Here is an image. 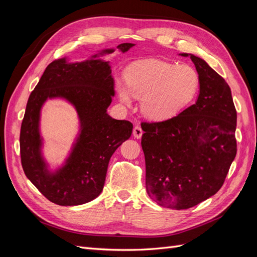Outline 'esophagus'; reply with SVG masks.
I'll return each instance as SVG.
<instances>
[{
  "mask_svg": "<svg viewBox=\"0 0 257 257\" xmlns=\"http://www.w3.org/2000/svg\"><path fill=\"white\" fill-rule=\"evenodd\" d=\"M143 134H144V131L142 130L141 126H135V127H134V130H133V135H134L135 138H137V139L142 138Z\"/></svg>",
  "mask_w": 257,
  "mask_h": 257,
  "instance_id": "34e87169",
  "label": "esophagus"
}]
</instances>
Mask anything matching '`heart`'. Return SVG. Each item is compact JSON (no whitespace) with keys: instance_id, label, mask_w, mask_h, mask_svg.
<instances>
[{"instance_id":"heart-1","label":"heart","mask_w":257,"mask_h":257,"mask_svg":"<svg viewBox=\"0 0 257 257\" xmlns=\"http://www.w3.org/2000/svg\"><path fill=\"white\" fill-rule=\"evenodd\" d=\"M125 82L118 84L121 102L131 105L132 95L142 97V112L151 120L169 119L180 113L197 96L199 74L188 64L145 60L132 64Z\"/></svg>"}]
</instances>
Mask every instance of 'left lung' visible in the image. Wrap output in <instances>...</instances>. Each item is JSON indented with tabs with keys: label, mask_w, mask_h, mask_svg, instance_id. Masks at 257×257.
I'll use <instances>...</instances> for the list:
<instances>
[{
	"label": "left lung",
	"mask_w": 257,
	"mask_h": 257,
	"mask_svg": "<svg viewBox=\"0 0 257 257\" xmlns=\"http://www.w3.org/2000/svg\"><path fill=\"white\" fill-rule=\"evenodd\" d=\"M181 56H190L199 74L196 103L168 120L142 125L148 195L177 210L214 195L237 153V111L229 85L203 59Z\"/></svg>",
	"instance_id": "obj_1"
}]
</instances>
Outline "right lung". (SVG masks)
<instances>
[{"label": "right lung", "mask_w": 257, "mask_h": 257, "mask_svg": "<svg viewBox=\"0 0 257 257\" xmlns=\"http://www.w3.org/2000/svg\"><path fill=\"white\" fill-rule=\"evenodd\" d=\"M134 44H120L126 52ZM113 49H105L90 60L68 63L66 58L52 61L28 99L20 131L23 172L37 190L52 203L77 206L96 198L103 191L108 163L113 152L127 141L133 124L107 113L114 95L109 62L97 59ZM48 98H64L80 116L81 132L65 165L52 173L41 154L40 110Z\"/></svg>", "instance_id": "1"}]
</instances>
